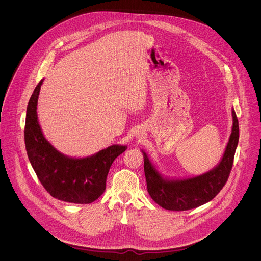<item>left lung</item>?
Wrapping results in <instances>:
<instances>
[{"instance_id": "left-lung-1", "label": "left lung", "mask_w": 261, "mask_h": 261, "mask_svg": "<svg viewBox=\"0 0 261 261\" xmlns=\"http://www.w3.org/2000/svg\"><path fill=\"white\" fill-rule=\"evenodd\" d=\"M232 118L231 135L223 156L212 170L202 175L185 179L164 177L151 163L147 152L142 149L148 192L158 205L172 211L190 210L211 201L222 190L231 172L239 140V125L234 109H232Z\"/></svg>"}]
</instances>
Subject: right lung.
I'll list each match as a JSON object with an SVG mask.
<instances>
[{"label": "right lung", "instance_id": "right-lung-1", "mask_svg": "<svg viewBox=\"0 0 261 261\" xmlns=\"http://www.w3.org/2000/svg\"><path fill=\"white\" fill-rule=\"evenodd\" d=\"M43 81L34 89L26 112L25 145L29 161L52 197L75 204L92 203L106 190L113 161L127 147L112 145L85 158L68 156L55 149L44 137L38 121V97Z\"/></svg>", "mask_w": 261, "mask_h": 261}]
</instances>
